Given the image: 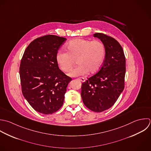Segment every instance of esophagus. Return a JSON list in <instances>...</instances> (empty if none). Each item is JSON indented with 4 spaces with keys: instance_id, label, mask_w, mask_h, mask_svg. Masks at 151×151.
Here are the masks:
<instances>
[{
    "instance_id": "1",
    "label": "esophagus",
    "mask_w": 151,
    "mask_h": 151,
    "mask_svg": "<svg viewBox=\"0 0 151 151\" xmlns=\"http://www.w3.org/2000/svg\"><path fill=\"white\" fill-rule=\"evenodd\" d=\"M78 80H79L80 81H81V82H83L85 81V79L83 78H78Z\"/></svg>"
}]
</instances>
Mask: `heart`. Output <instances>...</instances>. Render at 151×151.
Listing matches in <instances>:
<instances>
[{
  "mask_svg": "<svg viewBox=\"0 0 151 151\" xmlns=\"http://www.w3.org/2000/svg\"><path fill=\"white\" fill-rule=\"evenodd\" d=\"M67 50L68 52L59 50L56 54V60L60 69L65 72L72 69L76 60L78 65L69 73L73 77L85 75L88 72H98L106 55L105 46L100 40L76 38L68 43Z\"/></svg>",
  "mask_w": 151,
  "mask_h": 151,
  "instance_id": "1",
  "label": "heart"
}]
</instances>
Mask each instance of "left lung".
<instances>
[{
	"mask_svg": "<svg viewBox=\"0 0 151 151\" xmlns=\"http://www.w3.org/2000/svg\"><path fill=\"white\" fill-rule=\"evenodd\" d=\"M93 36L104 43L105 58L99 72L82 83L81 96L88 109L101 112L115 104L124 89L126 60L124 50L115 39L102 33Z\"/></svg>",
	"mask_w": 151,
	"mask_h": 151,
	"instance_id": "left-lung-1",
	"label": "left lung"
}]
</instances>
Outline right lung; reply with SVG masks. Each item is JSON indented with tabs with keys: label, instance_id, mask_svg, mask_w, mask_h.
Segmentation results:
<instances>
[{
	"label": "right lung",
	"instance_id": "add662e5",
	"mask_svg": "<svg viewBox=\"0 0 151 151\" xmlns=\"http://www.w3.org/2000/svg\"><path fill=\"white\" fill-rule=\"evenodd\" d=\"M66 38L47 35L33 40L21 59L19 74L22 93L37 112L52 114L62 106L72 78L59 69L56 54Z\"/></svg>",
	"mask_w": 151,
	"mask_h": 151
}]
</instances>
